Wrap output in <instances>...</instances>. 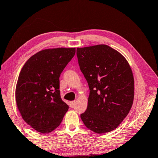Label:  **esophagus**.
<instances>
[{"mask_svg": "<svg viewBox=\"0 0 158 158\" xmlns=\"http://www.w3.org/2000/svg\"><path fill=\"white\" fill-rule=\"evenodd\" d=\"M75 102L74 101H71L70 102H69V105H70V106L71 107H74V106L75 105Z\"/></svg>", "mask_w": 158, "mask_h": 158, "instance_id": "34e87169", "label": "esophagus"}]
</instances>
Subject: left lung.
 Masks as SVG:
<instances>
[{
	"instance_id": "8db88e82",
	"label": "left lung",
	"mask_w": 158,
	"mask_h": 158,
	"mask_svg": "<svg viewBox=\"0 0 158 158\" xmlns=\"http://www.w3.org/2000/svg\"><path fill=\"white\" fill-rule=\"evenodd\" d=\"M77 56L90 89L87 109L81 114L82 121L94 132H111L132 106V69L121 53L106 44L77 48Z\"/></svg>"
}]
</instances>
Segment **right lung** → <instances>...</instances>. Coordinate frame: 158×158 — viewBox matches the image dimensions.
<instances>
[{"mask_svg": "<svg viewBox=\"0 0 158 158\" xmlns=\"http://www.w3.org/2000/svg\"><path fill=\"white\" fill-rule=\"evenodd\" d=\"M75 52V48L42 50L21 69L16 85V103L22 118L37 132H52L68 110L60 98L59 77Z\"/></svg>", "mask_w": 158, "mask_h": 158, "instance_id": "1", "label": "right lung"}]
</instances>
